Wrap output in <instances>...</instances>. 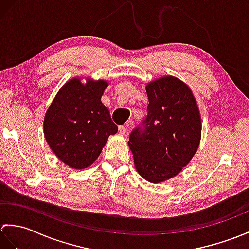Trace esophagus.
Returning <instances> with one entry per match:
<instances>
[{
  "label": "esophagus",
  "instance_id": "obj_1",
  "mask_svg": "<svg viewBox=\"0 0 249 249\" xmlns=\"http://www.w3.org/2000/svg\"><path fill=\"white\" fill-rule=\"evenodd\" d=\"M119 133L124 136L126 133H127V128H126L125 126H119Z\"/></svg>",
  "mask_w": 249,
  "mask_h": 249
}]
</instances>
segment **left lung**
Returning a JSON list of instances; mask_svg holds the SVG:
<instances>
[{
    "label": "left lung",
    "instance_id": "obj_1",
    "mask_svg": "<svg viewBox=\"0 0 249 249\" xmlns=\"http://www.w3.org/2000/svg\"><path fill=\"white\" fill-rule=\"evenodd\" d=\"M149 106L143 131L134 129L128 146L136 170L147 182L174 178L192 160L201 140L200 110L192 89L173 76L145 86Z\"/></svg>",
    "mask_w": 249,
    "mask_h": 249
}]
</instances>
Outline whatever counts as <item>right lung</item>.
<instances>
[{
  "label": "right lung",
  "instance_id": "add662e5",
  "mask_svg": "<svg viewBox=\"0 0 249 249\" xmlns=\"http://www.w3.org/2000/svg\"><path fill=\"white\" fill-rule=\"evenodd\" d=\"M108 81L80 77L59 89L44 119V134L52 152L72 169L88 168L97 160L110 135L118 133L102 103Z\"/></svg>",
  "mask_w": 249,
  "mask_h": 249
}]
</instances>
